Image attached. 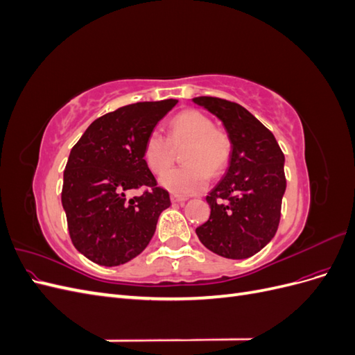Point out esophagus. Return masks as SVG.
I'll list each match as a JSON object with an SVG mask.
<instances>
[{"label":"esophagus","mask_w":355,"mask_h":355,"mask_svg":"<svg viewBox=\"0 0 355 355\" xmlns=\"http://www.w3.org/2000/svg\"><path fill=\"white\" fill-rule=\"evenodd\" d=\"M171 198V202H184V201H187L188 198L187 197H182V196H176V194H173L170 197Z\"/></svg>","instance_id":"esophagus-1"}]
</instances>
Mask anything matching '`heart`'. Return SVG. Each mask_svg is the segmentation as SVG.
<instances>
[{
	"label": "heart",
	"mask_w": 355,
	"mask_h": 355,
	"mask_svg": "<svg viewBox=\"0 0 355 355\" xmlns=\"http://www.w3.org/2000/svg\"><path fill=\"white\" fill-rule=\"evenodd\" d=\"M189 142L187 165L161 176V185L176 194H196L206 188L211 175L227 167L231 155L228 135L214 128L209 115L197 110L178 114L170 123L168 137L159 130L149 132L144 144V158L149 170L161 175L174 160L173 146Z\"/></svg>",
	"instance_id": "b5f03b06"
}]
</instances>
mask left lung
<instances>
[{
    "label": "left lung",
    "mask_w": 355,
    "mask_h": 355,
    "mask_svg": "<svg viewBox=\"0 0 355 355\" xmlns=\"http://www.w3.org/2000/svg\"><path fill=\"white\" fill-rule=\"evenodd\" d=\"M192 102L219 118L232 145L227 173L206 197L210 218L196 232L213 253L245 259L262 250L278 230L284 154L274 135L241 105L211 96Z\"/></svg>",
    "instance_id": "1"
}]
</instances>
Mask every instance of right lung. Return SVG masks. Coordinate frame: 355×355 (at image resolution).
Listing matches in <instances>:
<instances>
[{
  "mask_svg": "<svg viewBox=\"0 0 355 355\" xmlns=\"http://www.w3.org/2000/svg\"><path fill=\"white\" fill-rule=\"evenodd\" d=\"M176 99L137 102L94 120L73 145L63 171L62 206L72 244L92 262L116 266L151 241L168 192L157 185L144 158L149 132ZM146 189L126 198L130 189Z\"/></svg>",
  "mask_w": 355,
  "mask_h": 355,
  "instance_id": "1",
  "label": "right lung"
}]
</instances>
